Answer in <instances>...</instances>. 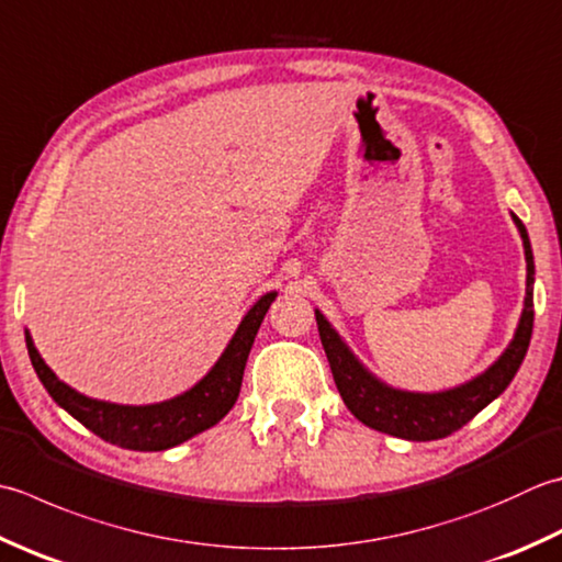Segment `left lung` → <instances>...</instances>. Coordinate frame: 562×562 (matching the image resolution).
I'll list each match as a JSON object with an SVG mask.
<instances>
[{
  "instance_id": "8db88e82",
  "label": "left lung",
  "mask_w": 562,
  "mask_h": 562,
  "mask_svg": "<svg viewBox=\"0 0 562 562\" xmlns=\"http://www.w3.org/2000/svg\"><path fill=\"white\" fill-rule=\"evenodd\" d=\"M512 218L516 228H519L526 252L524 312L519 318V326H516L514 340L499 356V360L475 380L460 384V387L434 394L404 392L390 387V384L380 382L372 372L362 368V362L350 353V348L340 340L331 324L326 322V316L318 310L314 312L318 336H322V346L326 350L328 366H331L334 372V382L350 414H353L358 422L375 428V431L406 438V441H438V438H446L458 431V428H463L472 416H477L492 400H497L499 394L509 387L516 370L521 368L526 350H529L533 331L531 240L529 234H526L521 218L516 214H512Z\"/></svg>"
}]
</instances>
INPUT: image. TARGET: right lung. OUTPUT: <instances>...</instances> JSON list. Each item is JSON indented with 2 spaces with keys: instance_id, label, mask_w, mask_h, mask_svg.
Listing matches in <instances>:
<instances>
[{
  "instance_id": "1",
  "label": "right lung",
  "mask_w": 562,
  "mask_h": 562,
  "mask_svg": "<svg viewBox=\"0 0 562 562\" xmlns=\"http://www.w3.org/2000/svg\"><path fill=\"white\" fill-rule=\"evenodd\" d=\"M274 296H278V292L262 294L250 306L244 322L238 324L234 338L228 340L222 358L216 360V366L192 390L160 404L126 406L85 397V394L75 392L68 384L55 378V372L43 362L26 331L29 358L50 397L70 416H75L85 428H90L92 434L104 438L106 443H114L126 450H168L222 422L231 412V406L236 404L252 340H256L258 328L262 318H266L270 304L274 302Z\"/></svg>"
}]
</instances>
